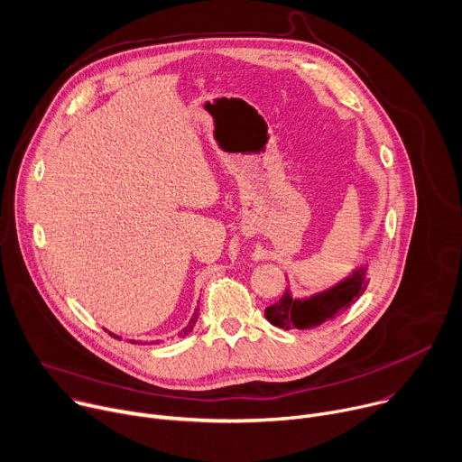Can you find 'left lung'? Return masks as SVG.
Masks as SVG:
<instances>
[{
  "mask_svg": "<svg viewBox=\"0 0 462 462\" xmlns=\"http://www.w3.org/2000/svg\"><path fill=\"white\" fill-rule=\"evenodd\" d=\"M367 265L353 271L351 276L323 292L309 298H292L291 289H285L283 296L265 309V318L289 331V328H312L327 319L337 318L349 309L367 289Z\"/></svg>",
  "mask_w": 462,
  "mask_h": 462,
  "instance_id": "8db88e82",
  "label": "left lung"
}]
</instances>
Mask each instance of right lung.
Masks as SVG:
<instances>
[{"label":"right lung","mask_w":462,"mask_h":462,"mask_svg":"<svg viewBox=\"0 0 462 462\" xmlns=\"http://www.w3.org/2000/svg\"><path fill=\"white\" fill-rule=\"evenodd\" d=\"M197 314H199V309H195V312H193V316H191V319H189V321H188V325H186V327H184V328H182V331H180V333H179V337H182V338H184V337H186V335H189V333H191V328H193V327H195V321H197ZM134 344H135V342H134Z\"/></svg>","instance_id":"1"}]
</instances>
